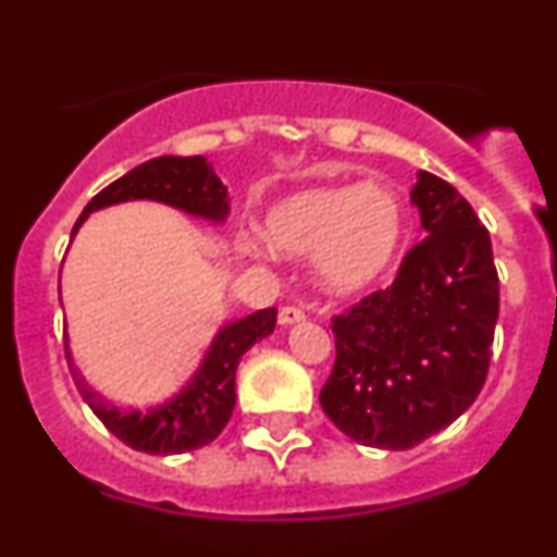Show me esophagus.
Here are the masks:
<instances>
[{
	"label": "esophagus",
	"mask_w": 557,
	"mask_h": 557,
	"mask_svg": "<svg viewBox=\"0 0 557 557\" xmlns=\"http://www.w3.org/2000/svg\"><path fill=\"white\" fill-rule=\"evenodd\" d=\"M300 319H306V311H302L300 306H284L278 311L281 324H295V322H300Z\"/></svg>",
	"instance_id": "1"
}]
</instances>
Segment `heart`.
Here are the masks:
<instances>
[{
  "label": "heart",
  "instance_id": "b5f03b06",
  "mask_svg": "<svg viewBox=\"0 0 557 557\" xmlns=\"http://www.w3.org/2000/svg\"><path fill=\"white\" fill-rule=\"evenodd\" d=\"M265 238L284 255H319V273L330 289L357 292L398 260L406 211L384 186L311 189L273 208Z\"/></svg>",
  "mask_w": 557,
  "mask_h": 557
}]
</instances>
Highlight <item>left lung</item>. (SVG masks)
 Wrapping results in <instances>:
<instances>
[{
    "mask_svg": "<svg viewBox=\"0 0 557 557\" xmlns=\"http://www.w3.org/2000/svg\"><path fill=\"white\" fill-rule=\"evenodd\" d=\"M425 238L395 281L333 317L324 414L357 444L411 449L453 425L484 387L498 271L484 224L453 184L422 170L411 189Z\"/></svg>",
    "mask_w": 557,
    "mask_h": 557,
    "instance_id": "1",
    "label": "left lung"
}]
</instances>
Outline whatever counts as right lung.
<instances>
[{"label": "right lung", "mask_w": 557, "mask_h": 557, "mask_svg": "<svg viewBox=\"0 0 557 557\" xmlns=\"http://www.w3.org/2000/svg\"><path fill=\"white\" fill-rule=\"evenodd\" d=\"M126 200H159L186 213H195V216L213 219V222H222L230 211L227 189L211 173V164L206 159L157 157L129 170L119 181L104 186L97 197H91V202L75 222L73 235L91 211ZM273 327H276V308H262L238 322L224 324L195 379L173 400L146 411L119 409L104 400L78 376L73 360H70L67 344H64V355H67V366L78 393L119 442L137 453L178 455L206 447L224 431L235 409V368H238L244 351L271 335Z\"/></svg>", "instance_id": "right-lung-1"}]
</instances>
